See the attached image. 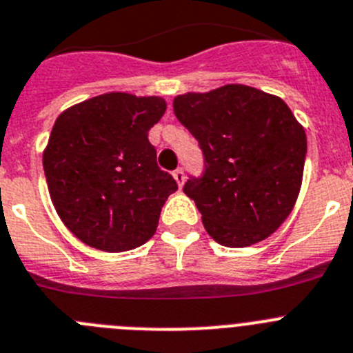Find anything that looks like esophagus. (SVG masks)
Masks as SVG:
<instances>
[{
	"mask_svg": "<svg viewBox=\"0 0 353 353\" xmlns=\"http://www.w3.org/2000/svg\"><path fill=\"white\" fill-rule=\"evenodd\" d=\"M174 179H176V183H177V186L179 188H183V184H184V170L183 169H177V170H174Z\"/></svg>",
	"mask_w": 353,
	"mask_h": 353,
	"instance_id": "esophagus-1",
	"label": "esophagus"
}]
</instances>
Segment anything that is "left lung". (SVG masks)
I'll return each instance as SVG.
<instances>
[{
	"label": "left lung",
	"mask_w": 353,
	"mask_h": 353,
	"mask_svg": "<svg viewBox=\"0 0 353 353\" xmlns=\"http://www.w3.org/2000/svg\"><path fill=\"white\" fill-rule=\"evenodd\" d=\"M174 113L205 157L203 176L188 179L183 192L207 233L225 247L268 239L294 209L305 169V128L288 104L228 83L176 95Z\"/></svg>",
	"instance_id": "1"
}]
</instances>
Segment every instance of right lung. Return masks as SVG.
Here are the masks:
<instances>
[{
    "label": "right lung",
    "instance_id": "obj_1",
    "mask_svg": "<svg viewBox=\"0 0 353 353\" xmlns=\"http://www.w3.org/2000/svg\"><path fill=\"white\" fill-rule=\"evenodd\" d=\"M165 110L158 95L110 92L55 120L43 151L48 193L65 228L87 245L125 252L157 232L161 207L177 190L148 141Z\"/></svg>",
    "mask_w": 353,
    "mask_h": 353
}]
</instances>
